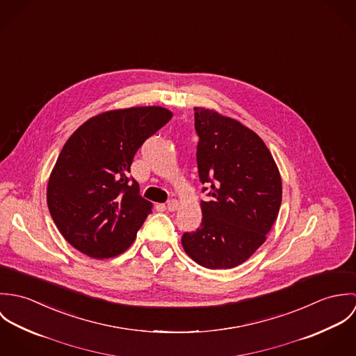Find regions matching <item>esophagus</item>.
<instances>
[{"label": "esophagus", "instance_id": "obj_1", "mask_svg": "<svg viewBox=\"0 0 356 356\" xmlns=\"http://www.w3.org/2000/svg\"><path fill=\"white\" fill-rule=\"evenodd\" d=\"M165 208L168 209V211H171V212H174V211H177L178 208H179V203L177 202V200H170L167 205H165Z\"/></svg>", "mask_w": 356, "mask_h": 356}]
</instances>
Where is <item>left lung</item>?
I'll return each instance as SVG.
<instances>
[{"instance_id": "1", "label": "left lung", "mask_w": 356, "mask_h": 356, "mask_svg": "<svg viewBox=\"0 0 356 356\" xmlns=\"http://www.w3.org/2000/svg\"><path fill=\"white\" fill-rule=\"evenodd\" d=\"M195 127L209 200L200 203L202 225L182 236V247L203 267L233 268L266 241L281 205V174L263 140L238 120L195 106Z\"/></svg>"}]
</instances>
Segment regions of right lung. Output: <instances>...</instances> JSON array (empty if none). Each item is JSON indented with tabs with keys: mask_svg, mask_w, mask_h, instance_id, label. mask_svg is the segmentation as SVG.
<instances>
[{
	"mask_svg": "<svg viewBox=\"0 0 356 356\" xmlns=\"http://www.w3.org/2000/svg\"><path fill=\"white\" fill-rule=\"evenodd\" d=\"M172 118L167 108L131 106L99 113L67 140L51 170L47 200L53 222L79 252L123 254L152 212L127 174L138 148Z\"/></svg>",
	"mask_w": 356,
	"mask_h": 356,
	"instance_id": "obj_1",
	"label": "right lung"
}]
</instances>
